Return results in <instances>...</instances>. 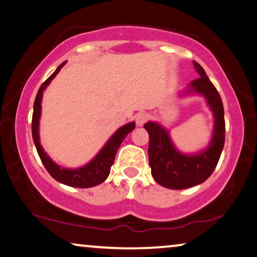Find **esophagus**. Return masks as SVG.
<instances>
[{"label":"esophagus","mask_w":257,"mask_h":257,"mask_svg":"<svg viewBox=\"0 0 257 257\" xmlns=\"http://www.w3.org/2000/svg\"><path fill=\"white\" fill-rule=\"evenodd\" d=\"M148 119V114L147 112H138V114L135 115V122L138 125H143L145 124V122Z\"/></svg>","instance_id":"obj_1"}]
</instances>
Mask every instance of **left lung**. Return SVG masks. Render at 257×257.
I'll return each instance as SVG.
<instances>
[{"label": "left lung", "instance_id": "left-lung-1", "mask_svg": "<svg viewBox=\"0 0 257 257\" xmlns=\"http://www.w3.org/2000/svg\"><path fill=\"white\" fill-rule=\"evenodd\" d=\"M194 66L200 77L191 82L188 91L204 95L215 117L209 147L196 155H183L175 149L168 133L160 124L148 122L143 125L149 134L148 156L152 175L157 183L169 189H186L204 182L216 168L224 146L225 122L221 96L203 68L195 61Z\"/></svg>", "mask_w": 257, "mask_h": 257}]
</instances>
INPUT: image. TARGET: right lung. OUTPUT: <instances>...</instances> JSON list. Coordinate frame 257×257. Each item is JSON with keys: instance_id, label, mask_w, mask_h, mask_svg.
Segmentation results:
<instances>
[{"instance_id": "right-lung-1", "label": "right lung", "mask_w": 257, "mask_h": 257, "mask_svg": "<svg viewBox=\"0 0 257 257\" xmlns=\"http://www.w3.org/2000/svg\"><path fill=\"white\" fill-rule=\"evenodd\" d=\"M64 63L66 62L61 63L60 66L57 67V69L43 82L42 85H41L39 89V91H37L35 102H34V111L32 119L33 139L43 166L46 167L48 173H49L55 180L70 187L90 188L97 186V184L102 183L105 179H107L109 173H110L112 163H114L115 161V154L119 148V145H121L123 140L125 139V136L135 128V123H128V124L119 128L118 131L109 139L107 145L102 148V150L97 154L96 157H95L93 161H90L87 166L77 169H66L61 168L57 164H55L53 161L48 157L47 154L44 153L42 147H41L39 138V119L41 115V101H42L43 90L46 89L47 85L50 83V81L56 76V74L59 73L61 68L64 66Z\"/></svg>"}]
</instances>
